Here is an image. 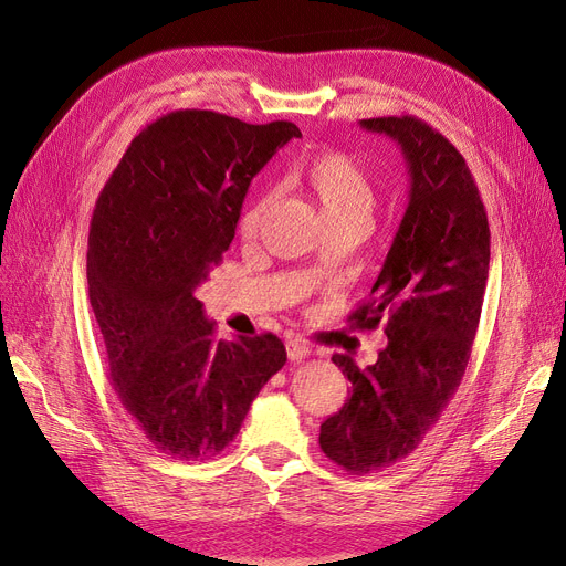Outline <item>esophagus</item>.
<instances>
[{
    "mask_svg": "<svg viewBox=\"0 0 566 566\" xmlns=\"http://www.w3.org/2000/svg\"><path fill=\"white\" fill-rule=\"evenodd\" d=\"M285 349H287L290 361H304V358L312 356V349H310V345H306L304 339H287L285 342Z\"/></svg>",
    "mask_w": 566,
    "mask_h": 566,
    "instance_id": "34e87169",
    "label": "esophagus"
}]
</instances>
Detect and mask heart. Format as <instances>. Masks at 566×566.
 <instances>
[{"label":"heart","mask_w":566,"mask_h":566,"mask_svg":"<svg viewBox=\"0 0 566 566\" xmlns=\"http://www.w3.org/2000/svg\"><path fill=\"white\" fill-rule=\"evenodd\" d=\"M302 177L312 188L331 227L347 224V221L368 224L375 208V188L366 169L354 158L339 150H321L304 163ZM269 202V196H260L245 205L238 219V231L243 238H254L260 231Z\"/></svg>","instance_id":"obj_1"}]
</instances>
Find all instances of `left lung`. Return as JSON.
<instances>
[{
	"label": "left lung",
	"instance_id": "8db88e82",
	"mask_svg": "<svg viewBox=\"0 0 566 566\" xmlns=\"http://www.w3.org/2000/svg\"><path fill=\"white\" fill-rule=\"evenodd\" d=\"M361 127L401 146L410 191L373 297L349 316L368 331L385 323L387 347L368 368L333 356L352 389L318 443L352 474L413 453L441 418L470 361L491 260L484 202L447 136L410 115Z\"/></svg>",
	"mask_w": 566,
	"mask_h": 566
}]
</instances>
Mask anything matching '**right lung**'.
<instances>
[{"label": "right lung", "mask_w": 566, "mask_h": 566, "mask_svg": "<svg viewBox=\"0 0 566 566\" xmlns=\"http://www.w3.org/2000/svg\"><path fill=\"white\" fill-rule=\"evenodd\" d=\"M302 132L177 111L134 136L90 227V302L111 382L158 451L205 460L241 432L285 364L271 335L217 339L196 290L235 235L254 175Z\"/></svg>", "instance_id": "right-lung-1"}]
</instances>
